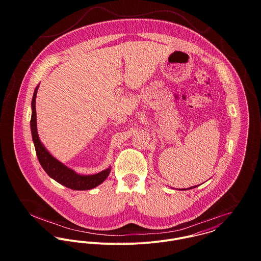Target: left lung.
Instances as JSON below:
<instances>
[{
	"mask_svg": "<svg viewBox=\"0 0 261 261\" xmlns=\"http://www.w3.org/2000/svg\"><path fill=\"white\" fill-rule=\"evenodd\" d=\"M197 186H194V187H190V188H188V189H183V190H190V189H193V188H196Z\"/></svg>",
	"mask_w": 261,
	"mask_h": 261,
	"instance_id": "1",
	"label": "left lung"
}]
</instances>
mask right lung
<instances>
[{
    "instance_id": "add662e5",
    "label": "right lung",
    "mask_w": 261,
    "mask_h": 261,
    "mask_svg": "<svg viewBox=\"0 0 261 261\" xmlns=\"http://www.w3.org/2000/svg\"><path fill=\"white\" fill-rule=\"evenodd\" d=\"M38 88L39 85L34 90L31 109H32V115H31V134L32 140L36 149L38 160L44 171L48 174L50 178L55 180L57 183L67 187L72 190L77 191H85L90 190L95 187L100 185L106 179L109 177L112 168L109 167L108 169L94 174V175H80L77 174L74 170L68 168L56 158H54L45 146L41 143L37 132V117H36V96H37Z\"/></svg>"
}]
</instances>
